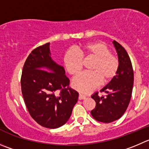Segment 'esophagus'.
I'll return each instance as SVG.
<instances>
[{
	"mask_svg": "<svg viewBox=\"0 0 149 149\" xmlns=\"http://www.w3.org/2000/svg\"><path fill=\"white\" fill-rule=\"evenodd\" d=\"M86 98V96L83 94H82V93H79V97H78V99L80 100H84V99Z\"/></svg>",
	"mask_w": 149,
	"mask_h": 149,
	"instance_id": "obj_1",
	"label": "esophagus"
}]
</instances>
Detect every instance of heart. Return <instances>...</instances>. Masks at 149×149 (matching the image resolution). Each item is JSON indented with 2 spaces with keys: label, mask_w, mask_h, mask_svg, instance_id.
<instances>
[{
  "label": "heart",
  "mask_w": 149,
  "mask_h": 149,
  "mask_svg": "<svg viewBox=\"0 0 149 149\" xmlns=\"http://www.w3.org/2000/svg\"><path fill=\"white\" fill-rule=\"evenodd\" d=\"M92 61L88 69L72 81V86L79 91L88 93L96 88L101 82L110 83L116 77L119 69L118 58L112 54L110 48L102 42H92L78 47V52L68 50L63 56V63L66 72L72 76L80 73L84 62Z\"/></svg>",
  "instance_id": "obj_1"
}]
</instances>
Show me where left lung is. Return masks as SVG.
I'll use <instances>...</instances> for the list:
<instances>
[{
	"instance_id": "obj_1",
	"label": "left lung",
	"mask_w": 149,
	"mask_h": 149,
	"mask_svg": "<svg viewBox=\"0 0 149 149\" xmlns=\"http://www.w3.org/2000/svg\"><path fill=\"white\" fill-rule=\"evenodd\" d=\"M118 53L119 69L117 75L100 91L106 93L100 97L98 92L91 98L96 107L91 111L95 120L102 123H110L119 119L128 107L132 93L134 72L128 53L119 43L113 41Z\"/></svg>"
}]
</instances>
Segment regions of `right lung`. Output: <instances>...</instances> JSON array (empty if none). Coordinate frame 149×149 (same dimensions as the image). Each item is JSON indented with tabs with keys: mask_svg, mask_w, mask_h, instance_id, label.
Wrapping results in <instances>:
<instances>
[{
	"mask_svg": "<svg viewBox=\"0 0 149 149\" xmlns=\"http://www.w3.org/2000/svg\"><path fill=\"white\" fill-rule=\"evenodd\" d=\"M49 46L47 43L35 48L27 58L21 90L31 117L42 127L56 129L70 118L78 93L69 87L63 66L52 60Z\"/></svg>",
	"mask_w": 149,
	"mask_h": 149,
	"instance_id": "add662e5",
	"label": "right lung"
}]
</instances>
